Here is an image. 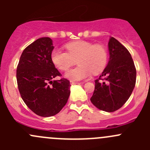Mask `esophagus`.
<instances>
[{
	"instance_id": "34e87169",
	"label": "esophagus",
	"mask_w": 150,
	"mask_h": 150,
	"mask_svg": "<svg viewBox=\"0 0 150 150\" xmlns=\"http://www.w3.org/2000/svg\"><path fill=\"white\" fill-rule=\"evenodd\" d=\"M79 83L78 82H75V81H70V84L71 85H74V84H78Z\"/></svg>"
}]
</instances>
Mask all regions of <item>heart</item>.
I'll use <instances>...</instances> for the list:
<instances>
[{
    "mask_svg": "<svg viewBox=\"0 0 150 150\" xmlns=\"http://www.w3.org/2000/svg\"><path fill=\"white\" fill-rule=\"evenodd\" d=\"M67 52L54 49L51 59L60 70L66 71L78 61L77 67L66 72L65 77L71 81H79L90 76L93 72L98 74L105 67L107 53L102 45H94L84 40L72 42L65 46Z\"/></svg>",
    "mask_w": 150,
    "mask_h": 150,
    "instance_id": "1",
    "label": "heart"
}]
</instances>
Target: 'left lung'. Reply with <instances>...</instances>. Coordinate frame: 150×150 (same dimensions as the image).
Returning <instances> with one entry per match:
<instances>
[{"instance_id": "1", "label": "left lung", "mask_w": 150, "mask_h": 150, "mask_svg": "<svg viewBox=\"0 0 150 150\" xmlns=\"http://www.w3.org/2000/svg\"><path fill=\"white\" fill-rule=\"evenodd\" d=\"M108 48V64L99 79L95 81L91 102L99 110L112 112L120 109L129 99L135 87L137 70L131 54L118 40L110 38Z\"/></svg>"}]
</instances>
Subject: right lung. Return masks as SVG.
<instances>
[{
    "label": "right lung",
    "mask_w": 150,
    "mask_h": 150,
    "mask_svg": "<svg viewBox=\"0 0 150 150\" xmlns=\"http://www.w3.org/2000/svg\"><path fill=\"white\" fill-rule=\"evenodd\" d=\"M54 48L50 38H38L24 50L16 69L22 99L33 112L41 117L59 112L70 94L68 80L52 81L61 75L51 61Z\"/></svg>",
    "instance_id": "add662e5"
}]
</instances>
